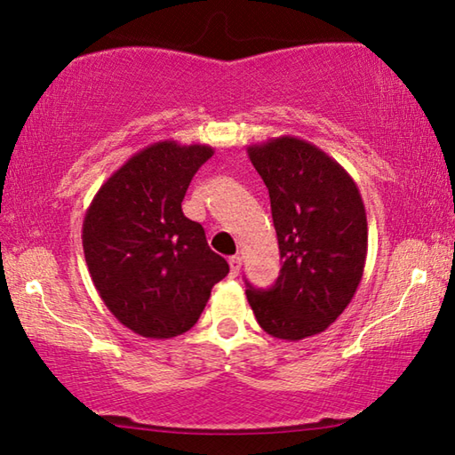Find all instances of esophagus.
Returning <instances> with one entry per match:
<instances>
[{
	"instance_id": "1",
	"label": "esophagus",
	"mask_w": 455,
	"mask_h": 455,
	"mask_svg": "<svg viewBox=\"0 0 455 455\" xmlns=\"http://www.w3.org/2000/svg\"><path fill=\"white\" fill-rule=\"evenodd\" d=\"M228 265H230V276H236L238 273H241V267H243V259L235 255L228 259Z\"/></svg>"
}]
</instances>
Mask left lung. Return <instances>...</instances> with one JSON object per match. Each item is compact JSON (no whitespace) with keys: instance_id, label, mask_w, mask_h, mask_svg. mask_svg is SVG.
Masks as SVG:
<instances>
[{"instance_id":"left-lung-1","label":"left lung","mask_w":455,"mask_h":455,"mask_svg":"<svg viewBox=\"0 0 455 455\" xmlns=\"http://www.w3.org/2000/svg\"><path fill=\"white\" fill-rule=\"evenodd\" d=\"M246 152L268 188L283 259L273 287L246 283V299L268 335L299 341L325 331L355 295L367 259L363 198L337 160L301 138Z\"/></svg>"}]
</instances>
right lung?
Segmentation results:
<instances>
[{"instance_id":"right-lung-1","label":"right lung","mask_w":455,"mask_h":455,"mask_svg":"<svg viewBox=\"0 0 455 455\" xmlns=\"http://www.w3.org/2000/svg\"><path fill=\"white\" fill-rule=\"evenodd\" d=\"M211 146H146L108 179L82 225L86 265L100 299L122 325L148 339L187 333L228 263L184 217L192 176Z\"/></svg>"}]
</instances>
